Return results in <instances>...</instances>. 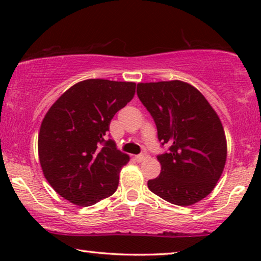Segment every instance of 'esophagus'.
I'll list each match as a JSON object with an SVG mask.
<instances>
[{"instance_id":"obj_1","label":"esophagus","mask_w":261,"mask_h":261,"mask_svg":"<svg viewBox=\"0 0 261 261\" xmlns=\"http://www.w3.org/2000/svg\"><path fill=\"white\" fill-rule=\"evenodd\" d=\"M136 159H137V161H139V162L145 161L146 159H148V154L147 153H141V154H139V155H137Z\"/></svg>"}]
</instances>
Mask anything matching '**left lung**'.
Returning <instances> with one entry per match:
<instances>
[{"mask_svg":"<svg viewBox=\"0 0 261 261\" xmlns=\"http://www.w3.org/2000/svg\"><path fill=\"white\" fill-rule=\"evenodd\" d=\"M137 95L153 117L161 146H169L156 156L161 173L148 180V189L178 206L204 199L227 159L226 136L214 109L197 88L179 81L140 83Z\"/></svg>","mask_w":261,"mask_h":261,"instance_id":"8db88e82","label":"left lung"}]
</instances>
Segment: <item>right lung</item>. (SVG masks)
I'll use <instances>...</instances> for the list:
<instances>
[{
	"label": "right lung",
	"mask_w": 261,
	"mask_h": 261,
	"mask_svg": "<svg viewBox=\"0 0 261 261\" xmlns=\"http://www.w3.org/2000/svg\"><path fill=\"white\" fill-rule=\"evenodd\" d=\"M135 90V83L87 79L48 110L39 132V159L48 183L64 199L91 206L116 191L118 174L130 158L106 136Z\"/></svg>",
	"instance_id": "add662e5"
}]
</instances>
